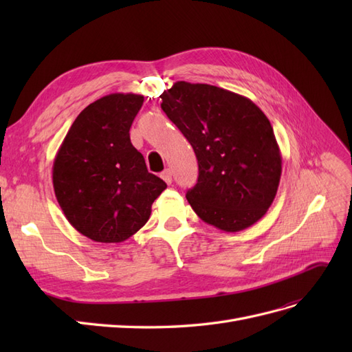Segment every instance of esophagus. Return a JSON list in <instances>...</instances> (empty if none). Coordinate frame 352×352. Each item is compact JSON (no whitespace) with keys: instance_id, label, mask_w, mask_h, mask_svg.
I'll use <instances>...</instances> for the list:
<instances>
[{"instance_id":"esophagus-1","label":"esophagus","mask_w":352,"mask_h":352,"mask_svg":"<svg viewBox=\"0 0 352 352\" xmlns=\"http://www.w3.org/2000/svg\"><path fill=\"white\" fill-rule=\"evenodd\" d=\"M162 179L164 180V182H166L167 185H170V184H172V172H170L168 168H166L164 172L162 173Z\"/></svg>"}]
</instances>
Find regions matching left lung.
<instances>
[{
  "mask_svg": "<svg viewBox=\"0 0 352 352\" xmlns=\"http://www.w3.org/2000/svg\"><path fill=\"white\" fill-rule=\"evenodd\" d=\"M160 98L198 160V182L186 192L197 216L225 232L252 226L272 206L282 175L267 117L250 98L207 83L179 80Z\"/></svg>",
  "mask_w": 352,
  "mask_h": 352,
  "instance_id": "obj_1",
  "label": "left lung"
}]
</instances>
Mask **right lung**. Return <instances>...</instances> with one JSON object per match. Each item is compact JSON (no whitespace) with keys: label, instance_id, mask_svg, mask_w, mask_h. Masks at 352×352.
Wrapping results in <instances>:
<instances>
[{"label":"right lung","instance_id":"obj_1","mask_svg":"<svg viewBox=\"0 0 352 352\" xmlns=\"http://www.w3.org/2000/svg\"><path fill=\"white\" fill-rule=\"evenodd\" d=\"M144 102L138 94H110L83 109L52 164V185L70 225L95 242L129 239L151 216L167 188L148 172L131 142V126Z\"/></svg>","mask_w":352,"mask_h":352}]
</instances>
